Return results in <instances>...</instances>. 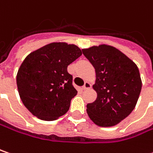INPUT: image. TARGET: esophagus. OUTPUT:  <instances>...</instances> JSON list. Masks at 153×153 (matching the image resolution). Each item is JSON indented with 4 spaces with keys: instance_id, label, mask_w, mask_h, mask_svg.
<instances>
[{
    "instance_id": "obj_1",
    "label": "esophagus",
    "mask_w": 153,
    "mask_h": 153,
    "mask_svg": "<svg viewBox=\"0 0 153 153\" xmlns=\"http://www.w3.org/2000/svg\"><path fill=\"white\" fill-rule=\"evenodd\" d=\"M92 87V85L89 83V82H85V84L83 85V89L84 90H87V89H90Z\"/></svg>"
}]
</instances>
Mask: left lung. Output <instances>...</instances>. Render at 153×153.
<instances>
[{"mask_svg":"<svg viewBox=\"0 0 153 153\" xmlns=\"http://www.w3.org/2000/svg\"><path fill=\"white\" fill-rule=\"evenodd\" d=\"M82 52L96 72L93 87L98 96L94 102L86 105L87 114L97 126H115L126 119L137 104L142 87L139 68L111 46H94Z\"/></svg>","mask_w":153,"mask_h":153,"instance_id":"obj_1","label":"left lung"}]
</instances>
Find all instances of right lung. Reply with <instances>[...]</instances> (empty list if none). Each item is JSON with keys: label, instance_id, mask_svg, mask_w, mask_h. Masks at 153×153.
<instances>
[{"label": "right lung", "instance_id": "obj_1", "mask_svg": "<svg viewBox=\"0 0 153 153\" xmlns=\"http://www.w3.org/2000/svg\"><path fill=\"white\" fill-rule=\"evenodd\" d=\"M81 54L75 45L54 42L26 57L16 82L21 100L32 114L50 121L69 110L77 91L68 66Z\"/></svg>", "mask_w": 153, "mask_h": 153}]
</instances>
